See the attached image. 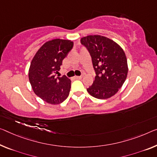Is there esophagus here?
I'll return each instance as SVG.
<instances>
[{"label": "esophagus", "instance_id": "34e87169", "mask_svg": "<svg viewBox=\"0 0 157 157\" xmlns=\"http://www.w3.org/2000/svg\"><path fill=\"white\" fill-rule=\"evenodd\" d=\"M82 78H83V76H74V78L75 79H81Z\"/></svg>", "mask_w": 157, "mask_h": 157}]
</instances>
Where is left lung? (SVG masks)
<instances>
[{
  "instance_id": "obj_1",
  "label": "left lung",
  "mask_w": 157,
  "mask_h": 157,
  "mask_svg": "<svg viewBox=\"0 0 157 157\" xmlns=\"http://www.w3.org/2000/svg\"><path fill=\"white\" fill-rule=\"evenodd\" d=\"M92 57L96 76L93 85L87 89L98 99H107L114 95L126 81L128 67L122 48L110 38L100 35L81 38Z\"/></svg>"
}]
</instances>
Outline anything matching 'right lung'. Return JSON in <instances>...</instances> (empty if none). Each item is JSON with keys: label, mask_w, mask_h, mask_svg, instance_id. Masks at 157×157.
I'll list each match as a JSON object with an SVG mask.
<instances>
[{"label": "right lung", "mask_w": 157, "mask_h": 157, "mask_svg": "<svg viewBox=\"0 0 157 157\" xmlns=\"http://www.w3.org/2000/svg\"><path fill=\"white\" fill-rule=\"evenodd\" d=\"M70 40L56 38L45 42L31 60L29 79L33 92L48 104L58 105L66 100L71 88L67 76H56L62 60L73 48Z\"/></svg>", "instance_id": "add662e5"}]
</instances>
